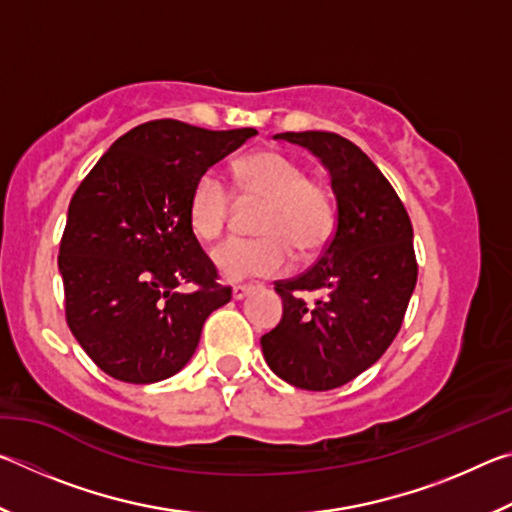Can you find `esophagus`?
<instances>
[{"label": "esophagus", "mask_w": 512, "mask_h": 512, "mask_svg": "<svg viewBox=\"0 0 512 512\" xmlns=\"http://www.w3.org/2000/svg\"><path fill=\"white\" fill-rule=\"evenodd\" d=\"M250 291H253V284H235V287H232V298L241 300V298H246Z\"/></svg>", "instance_id": "1"}]
</instances>
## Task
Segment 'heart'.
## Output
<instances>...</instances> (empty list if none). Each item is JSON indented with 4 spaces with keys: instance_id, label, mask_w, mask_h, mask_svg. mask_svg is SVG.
<instances>
[{
    "instance_id": "1",
    "label": "heart",
    "mask_w": 512,
    "mask_h": 512,
    "mask_svg": "<svg viewBox=\"0 0 512 512\" xmlns=\"http://www.w3.org/2000/svg\"><path fill=\"white\" fill-rule=\"evenodd\" d=\"M235 192L246 203H262L255 219L259 237H230L212 250V264L225 280L271 277L291 266V250L307 259L334 237L339 207L334 192L291 155L262 149L235 164ZM235 198L216 176L203 173L189 196L187 219L198 239L221 235L232 216Z\"/></svg>"
}]
</instances>
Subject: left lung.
Wrapping results in <instances>:
<instances>
[{
  "label": "left lung",
  "mask_w": 512,
  "mask_h": 512,
  "mask_svg": "<svg viewBox=\"0 0 512 512\" xmlns=\"http://www.w3.org/2000/svg\"><path fill=\"white\" fill-rule=\"evenodd\" d=\"M275 137L305 146L325 164L339 221L309 271L275 282L284 311L262 336V352L291 386L332 391L368 370L400 332L418 280L411 219L357 144L327 131Z\"/></svg>",
  "instance_id": "1"
}]
</instances>
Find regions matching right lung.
Instances as JSON below:
<instances>
[{
    "label": "right lung",
    "mask_w": 512,
    "mask_h": 512,
    "mask_svg": "<svg viewBox=\"0 0 512 512\" xmlns=\"http://www.w3.org/2000/svg\"><path fill=\"white\" fill-rule=\"evenodd\" d=\"M253 135L146 121L121 135L74 192L58 255L65 318L106 375L128 384L176 375L207 316L230 302L187 207L196 180ZM180 283L195 291L180 294Z\"/></svg>",
    "instance_id": "obj_1"
}]
</instances>
